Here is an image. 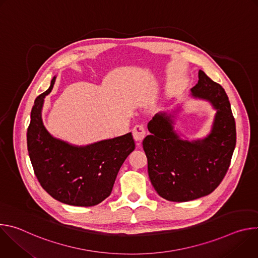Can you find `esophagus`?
Here are the masks:
<instances>
[{"mask_svg": "<svg viewBox=\"0 0 258 258\" xmlns=\"http://www.w3.org/2000/svg\"><path fill=\"white\" fill-rule=\"evenodd\" d=\"M133 136L136 142L141 143L143 139L146 137V131L145 127L142 124H138L133 128Z\"/></svg>", "mask_w": 258, "mask_h": 258, "instance_id": "34e87169", "label": "esophagus"}]
</instances>
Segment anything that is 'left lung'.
<instances>
[{"instance_id": "left-lung-1", "label": "left lung", "mask_w": 258, "mask_h": 258, "mask_svg": "<svg viewBox=\"0 0 258 258\" xmlns=\"http://www.w3.org/2000/svg\"><path fill=\"white\" fill-rule=\"evenodd\" d=\"M191 97L208 101L216 113L203 139L183 140L174 131L175 113L159 112L148 123L143 141L148 173L158 195L187 202L212 193L225 177L236 146V124L223 87L199 70Z\"/></svg>"}]
</instances>
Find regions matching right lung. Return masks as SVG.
Masks as SVG:
<instances>
[{
    "label": "right lung",
    "instance_id": "right-lung-1",
    "mask_svg": "<svg viewBox=\"0 0 258 258\" xmlns=\"http://www.w3.org/2000/svg\"><path fill=\"white\" fill-rule=\"evenodd\" d=\"M50 88L35 99L27 130V150L41 186L54 199L73 206H94L111 194L117 173L135 150L132 133L87 146L56 139L45 127L42 110Z\"/></svg>",
    "mask_w": 258,
    "mask_h": 258
}]
</instances>
